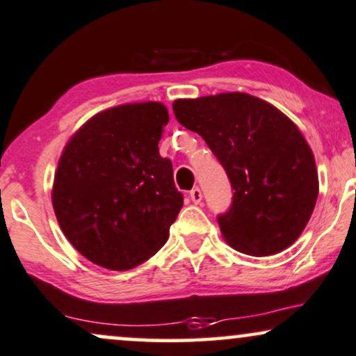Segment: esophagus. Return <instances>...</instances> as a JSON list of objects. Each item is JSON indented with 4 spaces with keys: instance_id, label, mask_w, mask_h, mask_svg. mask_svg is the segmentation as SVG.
I'll use <instances>...</instances> for the list:
<instances>
[{
    "instance_id": "obj_1",
    "label": "esophagus",
    "mask_w": 356,
    "mask_h": 356,
    "mask_svg": "<svg viewBox=\"0 0 356 356\" xmlns=\"http://www.w3.org/2000/svg\"><path fill=\"white\" fill-rule=\"evenodd\" d=\"M189 197H191L192 202L199 204L200 200H202V191H200L199 187H194V189H192V191L189 192Z\"/></svg>"
}]
</instances>
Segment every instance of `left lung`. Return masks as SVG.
<instances>
[{"mask_svg":"<svg viewBox=\"0 0 356 356\" xmlns=\"http://www.w3.org/2000/svg\"><path fill=\"white\" fill-rule=\"evenodd\" d=\"M175 119L205 140L232 186V205L217 216L235 250L265 257L300 237L318 197V174L297 126L245 92L177 99Z\"/></svg>","mask_w":356,"mask_h":356,"instance_id":"left-lung-1","label":"left lung"}]
</instances>
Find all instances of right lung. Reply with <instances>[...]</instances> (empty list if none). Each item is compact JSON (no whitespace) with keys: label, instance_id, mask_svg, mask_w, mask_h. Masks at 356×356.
<instances>
[{"label":"right lung","instance_id":"1","mask_svg":"<svg viewBox=\"0 0 356 356\" xmlns=\"http://www.w3.org/2000/svg\"><path fill=\"white\" fill-rule=\"evenodd\" d=\"M169 114L159 102L108 109L72 136L54 175L53 207L76 250L109 270L151 259L184 204L159 140Z\"/></svg>","mask_w":356,"mask_h":356}]
</instances>
